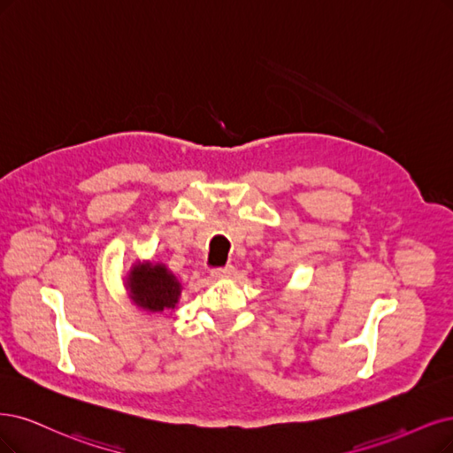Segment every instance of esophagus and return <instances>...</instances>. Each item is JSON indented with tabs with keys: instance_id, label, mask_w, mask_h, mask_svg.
Instances as JSON below:
<instances>
[{
	"instance_id": "esophagus-1",
	"label": "esophagus",
	"mask_w": 453,
	"mask_h": 453,
	"mask_svg": "<svg viewBox=\"0 0 453 453\" xmlns=\"http://www.w3.org/2000/svg\"><path fill=\"white\" fill-rule=\"evenodd\" d=\"M233 274H235V269H233L231 265H227V266H224V269H214L211 273V278L212 280H226V278H231Z\"/></svg>"
}]
</instances>
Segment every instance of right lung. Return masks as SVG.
Instances as JSON below:
<instances>
[{
	"mask_svg": "<svg viewBox=\"0 0 453 453\" xmlns=\"http://www.w3.org/2000/svg\"><path fill=\"white\" fill-rule=\"evenodd\" d=\"M125 289L134 306L147 313H160L177 308L182 283L164 263L136 259L125 276Z\"/></svg>",
	"mask_w": 453,
	"mask_h": 453,
	"instance_id": "1",
	"label": "right lung"
}]
</instances>
